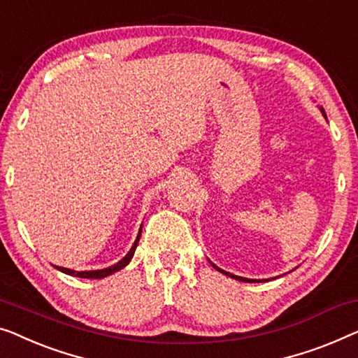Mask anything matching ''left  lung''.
Masks as SVG:
<instances>
[{"instance_id":"left-lung-1","label":"left lung","mask_w":358,"mask_h":358,"mask_svg":"<svg viewBox=\"0 0 358 358\" xmlns=\"http://www.w3.org/2000/svg\"><path fill=\"white\" fill-rule=\"evenodd\" d=\"M320 110H321V113H323V115H324L323 108H320ZM324 116H326V115H324ZM211 265H213V263H211ZM213 268H215V269H217V271H220V273H222V274H226V276H229V278H234V279H237V281H242V282H260V281H257V279H248V278L236 276V274H231V273H227V271H224V269L217 268L216 265H213Z\"/></svg>"}]
</instances>
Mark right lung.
<instances>
[{
	"mask_svg": "<svg viewBox=\"0 0 358 358\" xmlns=\"http://www.w3.org/2000/svg\"><path fill=\"white\" fill-rule=\"evenodd\" d=\"M141 234H142V227H141V231H138V236H137L136 242H134V245L131 247V250L127 252V255L124 257L122 260H119L116 265H113V266H108L105 269H93V271H74V269L63 268V266H55V268L59 269L61 273H66V274H69V276H76V278H87V279L106 278V276H110V274L116 273V271H119V269H122L124 266L129 265V262L132 260L134 252H136V248H137V243H138V241H141Z\"/></svg>",
	"mask_w": 358,
	"mask_h": 358,
	"instance_id": "right-lung-1",
	"label": "right lung"
}]
</instances>
